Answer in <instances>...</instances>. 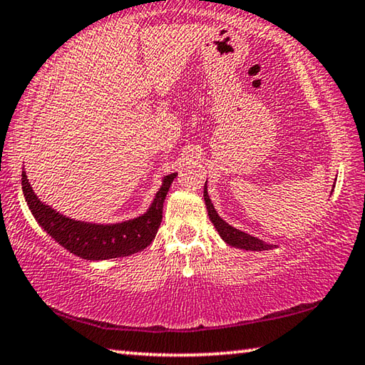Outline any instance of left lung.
I'll return each mask as SVG.
<instances>
[{
  "mask_svg": "<svg viewBox=\"0 0 365 365\" xmlns=\"http://www.w3.org/2000/svg\"><path fill=\"white\" fill-rule=\"evenodd\" d=\"M205 201H206V207H207V214H209V219L215 227V230L219 232V235L222 237V240L227 245L235 246V248H242V250H251V251H264V250H272L274 246L267 245L261 242V240H257L255 237H251V235L245 233L242 230H237V228H233L232 225H228L225 220H222L219 217L217 211H215L211 200H209V195H207V190L205 187Z\"/></svg>",
  "mask_w": 365,
  "mask_h": 365,
  "instance_id": "left-lung-1",
  "label": "left lung"
}]
</instances>
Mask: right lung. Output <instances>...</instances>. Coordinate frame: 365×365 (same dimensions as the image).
Wrapping results in <instances>:
<instances>
[{
  "label": "right lung",
  "instance_id": "1",
  "mask_svg": "<svg viewBox=\"0 0 365 365\" xmlns=\"http://www.w3.org/2000/svg\"><path fill=\"white\" fill-rule=\"evenodd\" d=\"M175 177L177 174H170L164 178L163 187L154 197L150 211L141 217L115 225L85 224L53 211L35 196L24 170L22 190L34 217L59 245L86 261H101V259L130 256L150 246L163 222L164 200Z\"/></svg>",
  "mask_w": 365,
  "mask_h": 365
}]
</instances>
